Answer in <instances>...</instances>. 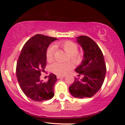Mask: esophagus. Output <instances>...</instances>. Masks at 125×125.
Returning <instances> with one entry per match:
<instances>
[{"label": "esophagus", "instance_id": "1", "mask_svg": "<svg viewBox=\"0 0 125 125\" xmlns=\"http://www.w3.org/2000/svg\"><path fill=\"white\" fill-rule=\"evenodd\" d=\"M63 77H65L64 75H63V76H61V75H57V78L58 79H62V78H63Z\"/></svg>", "mask_w": 125, "mask_h": 125}]
</instances>
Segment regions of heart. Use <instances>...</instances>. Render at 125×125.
I'll return each instance as SVG.
<instances>
[{"instance_id":"obj_1","label":"heart","mask_w":125,"mask_h":125,"mask_svg":"<svg viewBox=\"0 0 125 125\" xmlns=\"http://www.w3.org/2000/svg\"><path fill=\"white\" fill-rule=\"evenodd\" d=\"M57 47H60L66 53L69 54L68 59H71L74 63L79 64L83 59V54L78 51V46L75 43L71 40H65L55 43ZM55 48L54 46H50L47 49L46 52V60L51 62L54 59ZM73 66L70 62L65 63L54 62L51 65V71L58 75H63L70 70Z\"/></svg>"}]
</instances>
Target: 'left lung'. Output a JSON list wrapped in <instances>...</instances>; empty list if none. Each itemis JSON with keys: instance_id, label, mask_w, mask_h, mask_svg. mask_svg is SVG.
I'll return each instance as SVG.
<instances>
[{"instance_id": "8db88e82", "label": "left lung", "mask_w": 125, "mask_h": 125, "mask_svg": "<svg viewBox=\"0 0 125 125\" xmlns=\"http://www.w3.org/2000/svg\"><path fill=\"white\" fill-rule=\"evenodd\" d=\"M77 42L84 51L83 60L75 71L82 79L75 78L69 87L74 97H91L101 88L105 77L106 68L104 57L97 44L88 36L77 37Z\"/></svg>"}]
</instances>
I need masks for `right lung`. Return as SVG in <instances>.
Here are the masks:
<instances>
[{
	"instance_id": "right-lung-1",
	"label": "right lung",
	"mask_w": 125,
	"mask_h": 125,
	"mask_svg": "<svg viewBox=\"0 0 125 125\" xmlns=\"http://www.w3.org/2000/svg\"><path fill=\"white\" fill-rule=\"evenodd\" d=\"M55 37L36 34L25 43L16 66V75L24 94L36 102L52 99L54 86L57 80L56 75L50 74L47 82L40 80L41 72L46 65V52Z\"/></svg>"
}]
</instances>
